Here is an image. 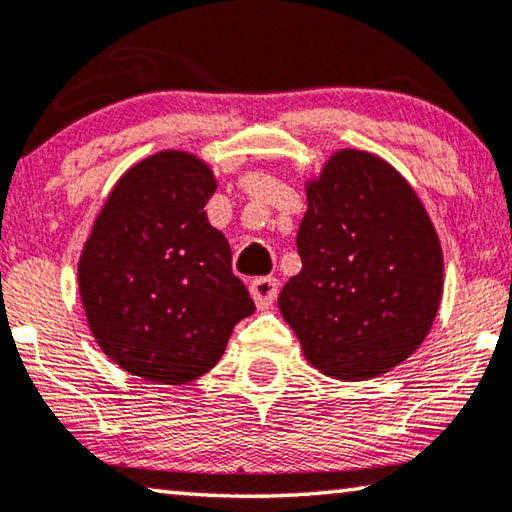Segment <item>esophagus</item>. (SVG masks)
I'll use <instances>...</instances> for the list:
<instances>
[{
	"instance_id": "34e87169",
	"label": "esophagus",
	"mask_w": 512,
	"mask_h": 512,
	"mask_svg": "<svg viewBox=\"0 0 512 512\" xmlns=\"http://www.w3.org/2000/svg\"><path fill=\"white\" fill-rule=\"evenodd\" d=\"M249 291H251V298H254L258 310H265V307H270L272 303H275V298L279 293V282L275 277H258L251 282Z\"/></svg>"
}]
</instances>
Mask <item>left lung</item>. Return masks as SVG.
Wrapping results in <instances>:
<instances>
[{
	"label": "left lung",
	"mask_w": 512,
	"mask_h": 512,
	"mask_svg": "<svg viewBox=\"0 0 512 512\" xmlns=\"http://www.w3.org/2000/svg\"><path fill=\"white\" fill-rule=\"evenodd\" d=\"M303 270L279 310L305 359L335 380H370L429 335L443 298V249L412 186L387 160L340 149L307 181Z\"/></svg>",
	"instance_id": "left-lung-1"
}]
</instances>
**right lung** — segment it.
I'll return each instance as SVG.
<instances>
[{"instance_id": "add662e5", "label": "right lung", "mask_w": 512, "mask_h": 512, "mask_svg": "<svg viewBox=\"0 0 512 512\" xmlns=\"http://www.w3.org/2000/svg\"><path fill=\"white\" fill-rule=\"evenodd\" d=\"M214 191L198 156L153 153L116 181L83 244L79 291L93 338L142 380H198L256 310L228 240L207 221Z\"/></svg>"}]
</instances>
